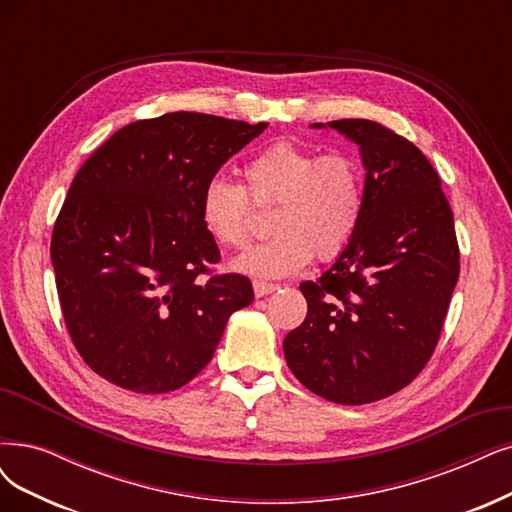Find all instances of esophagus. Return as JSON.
I'll list each match as a JSON object with an SVG mask.
<instances>
[{"label": "esophagus", "instance_id": "1", "mask_svg": "<svg viewBox=\"0 0 512 512\" xmlns=\"http://www.w3.org/2000/svg\"><path fill=\"white\" fill-rule=\"evenodd\" d=\"M278 285H272V282H263V280H253V291H255V297H266L270 295L272 291H276Z\"/></svg>", "mask_w": 512, "mask_h": 512}]
</instances>
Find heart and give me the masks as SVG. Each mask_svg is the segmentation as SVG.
Listing matches in <instances>:
<instances>
[{
  "instance_id": "1",
  "label": "heart",
  "mask_w": 512,
  "mask_h": 512,
  "mask_svg": "<svg viewBox=\"0 0 512 512\" xmlns=\"http://www.w3.org/2000/svg\"><path fill=\"white\" fill-rule=\"evenodd\" d=\"M242 185L213 179L202 189L204 230L223 246H244L253 230V208L276 206L274 240L253 246L234 270L257 278H285L316 255L333 259L354 238L365 208V177L358 160L342 151L320 156L293 141L268 145L244 166ZM250 194L246 195L245 192Z\"/></svg>"
}]
</instances>
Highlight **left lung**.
Listing matches in <instances>:
<instances>
[{"mask_svg": "<svg viewBox=\"0 0 512 512\" xmlns=\"http://www.w3.org/2000/svg\"><path fill=\"white\" fill-rule=\"evenodd\" d=\"M327 126L361 151L365 208L333 266L299 285L308 316L282 348L308 390L365 405L405 388L430 361L460 251L441 179L418 147L371 120Z\"/></svg>", "mask_w": 512, "mask_h": 512, "instance_id": "1", "label": "left lung"}]
</instances>
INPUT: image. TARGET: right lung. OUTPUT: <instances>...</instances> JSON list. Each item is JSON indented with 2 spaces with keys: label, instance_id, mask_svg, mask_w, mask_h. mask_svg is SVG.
I'll use <instances>...</instances> for the list:
<instances>
[{
  "label": "right lung",
  "instance_id": "obj_1",
  "mask_svg": "<svg viewBox=\"0 0 512 512\" xmlns=\"http://www.w3.org/2000/svg\"><path fill=\"white\" fill-rule=\"evenodd\" d=\"M266 128L164 113L120 128L78 170L50 257L71 342L107 382L141 394L185 386L213 358L227 318L253 301L246 276L202 278L219 249L200 198Z\"/></svg>",
  "mask_w": 512,
  "mask_h": 512
}]
</instances>
